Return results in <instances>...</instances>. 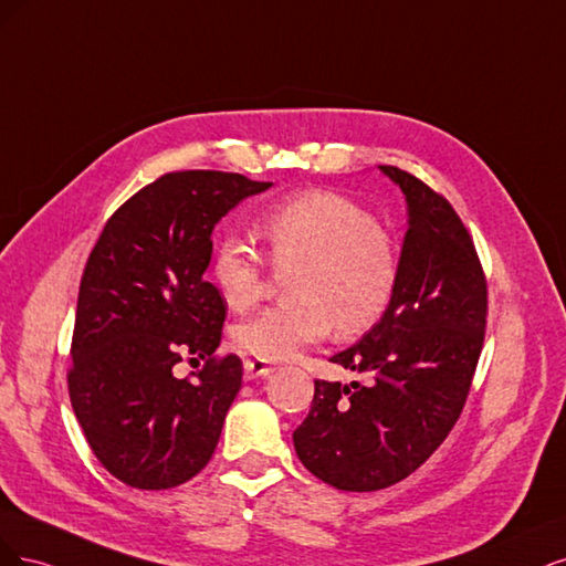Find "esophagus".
Wrapping results in <instances>:
<instances>
[{"mask_svg": "<svg viewBox=\"0 0 566 566\" xmlns=\"http://www.w3.org/2000/svg\"><path fill=\"white\" fill-rule=\"evenodd\" d=\"M275 371V367H270V364L261 361V359H247L244 361V378L253 380V378H265Z\"/></svg>", "mask_w": 566, "mask_h": 566, "instance_id": "esophagus-1", "label": "esophagus"}]
</instances>
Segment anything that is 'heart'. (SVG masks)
<instances>
[{
  "label": "heart",
  "mask_w": 566,
  "mask_h": 566,
  "mask_svg": "<svg viewBox=\"0 0 566 566\" xmlns=\"http://www.w3.org/2000/svg\"><path fill=\"white\" fill-rule=\"evenodd\" d=\"M261 240L270 261L291 268L289 301L261 310L234 326V345L259 359H289L329 334L371 329L386 315L399 280L392 234L353 199L307 190L263 211ZM211 280L232 310H247L263 294L265 263L242 237L216 244Z\"/></svg>",
  "instance_id": "1"
}]
</instances>
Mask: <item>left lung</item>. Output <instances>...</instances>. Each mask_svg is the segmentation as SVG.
<instances>
[{
    "label": "left lung",
    "instance_id": "1",
    "mask_svg": "<svg viewBox=\"0 0 566 566\" xmlns=\"http://www.w3.org/2000/svg\"><path fill=\"white\" fill-rule=\"evenodd\" d=\"M402 188L409 230L386 315L332 357L367 382L315 380L294 430L301 463L343 491H376L421 468L459 421L486 329V277L449 199L421 178L380 167Z\"/></svg>",
    "mask_w": 566,
    "mask_h": 566
}]
</instances>
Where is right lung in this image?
Instances as JSON below:
<instances>
[{"label": "right lung", "instance_id": "right-lung-1", "mask_svg": "<svg viewBox=\"0 0 566 566\" xmlns=\"http://www.w3.org/2000/svg\"><path fill=\"white\" fill-rule=\"evenodd\" d=\"M272 184L169 171L107 218L80 282L70 402L103 468L136 489L188 482L213 455L242 388V359L216 355L226 301L205 270L213 226ZM206 367L172 374L184 356Z\"/></svg>", "mask_w": 566, "mask_h": 566}]
</instances>
